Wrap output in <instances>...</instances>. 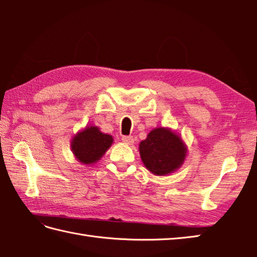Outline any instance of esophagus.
I'll return each instance as SVG.
<instances>
[{"instance_id": "34e87169", "label": "esophagus", "mask_w": 257, "mask_h": 257, "mask_svg": "<svg viewBox=\"0 0 257 257\" xmlns=\"http://www.w3.org/2000/svg\"><path fill=\"white\" fill-rule=\"evenodd\" d=\"M121 140H122V143H124L125 145H133L135 143L133 136H123Z\"/></svg>"}]
</instances>
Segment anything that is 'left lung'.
<instances>
[{"label":"left lung","mask_w":257,"mask_h":257,"mask_svg":"<svg viewBox=\"0 0 257 257\" xmlns=\"http://www.w3.org/2000/svg\"><path fill=\"white\" fill-rule=\"evenodd\" d=\"M140 158L145 167L156 176H168L183 165L188 154L181 136L170 128L152 129L139 144Z\"/></svg>","instance_id":"obj_1"}]
</instances>
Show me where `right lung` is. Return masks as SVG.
<instances>
[{
	"label": "right lung",
	"mask_w": 257,
	"mask_h": 257,
	"mask_svg": "<svg viewBox=\"0 0 257 257\" xmlns=\"http://www.w3.org/2000/svg\"><path fill=\"white\" fill-rule=\"evenodd\" d=\"M112 143V136L101 133L99 127L86 125L74 135L70 141V149L76 160L88 166L99 161Z\"/></svg>",
	"instance_id": "obj_1"
}]
</instances>
